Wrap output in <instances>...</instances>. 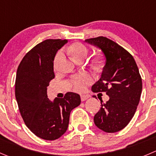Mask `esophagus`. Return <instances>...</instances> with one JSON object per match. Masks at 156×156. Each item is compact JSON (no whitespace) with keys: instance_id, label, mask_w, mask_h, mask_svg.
Returning <instances> with one entry per match:
<instances>
[{"instance_id":"esophagus-1","label":"esophagus","mask_w":156,"mask_h":156,"mask_svg":"<svg viewBox=\"0 0 156 156\" xmlns=\"http://www.w3.org/2000/svg\"><path fill=\"white\" fill-rule=\"evenodd\" d=\"M89 98H90V96H89V95H87V94L81 95V101H86V100H87V99H88Z\"/></svg>"}]
</instances>
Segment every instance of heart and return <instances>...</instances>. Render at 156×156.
Segmentation results:
<instances>
[{"label": "heart", "instance_id": "heart-1", "mask_svg": "<svg viewBox=\"0 0 156 156\" xmlns=\"http://www.w3.org/2000/svg\"><path fill=\"white\" fill-rule=\"evenodd\" d=\"M88 49L81 43H74L67 48V52L77 62L84 61L88 55ZM62 52L58 51L54 58V68L57 69L60 61L62 58ZM104 65V60L101 57H97L94 60V66L96 69H100ZM92 82V78L88 74H81L75 75L72 78V85L74 90L81 92L85 90L87 85Z\"/></svg>", "mask_w": 156, "mask_h": 156}]
</instances>
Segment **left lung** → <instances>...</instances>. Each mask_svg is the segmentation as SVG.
I'll return each mask as SVG.
<instances>
[{
  "mask_svg": "<svg viewBox=\"0 0 156 156\" xmlns=\"http://www.w3.org/2000/svg\"><path fill=\"white\" fill-rule=\"evenodd\" d=\"M85 42L98 46L106 57L101 78L91 89L105 92L110 99L101 103L94 121L104 132H118L132 120L140 102L143 84L139 69L133 55L108 38L98 36Z\"/></svg>",
  "mask_w": 156,
  "mask_h": 156,
  "instance_id": "1",
  "label": "left lung"
}]
</instances>
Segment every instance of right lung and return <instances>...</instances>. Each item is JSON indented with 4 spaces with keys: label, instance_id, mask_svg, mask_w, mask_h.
I'll list each match as a JSON object with an SVG mask.
<instances>
[{
    "label": "right lung",
    "instance_id": "add662e5",
    "mask_svg": "<svg viewBox=\"0 0 156 156\" xmlns=\"http://www.w3.org/2000/svg\"><path fill=\"white\" fill-rule=\"evenodd\" d=\"M67 40H46L29 51L18 66L15 96L21 116L36 136L55 140L66 132L70 113L81 104L79 94L67 92L63 98L47 97V87L55 78L53 60Z\"/></svg>",
    "mask_w": 156,
    "mask_h": 156
}]
</instances>
